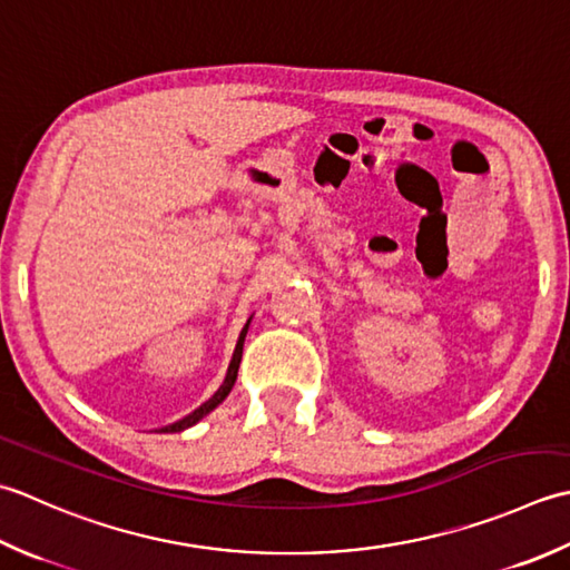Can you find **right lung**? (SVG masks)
Returning a JSON list of instances; mask_svg holds the SVG:
<instances>
[{
	"label": "right lung",
	"mask_w": 570,
	"mask_h": 570,
	"mask_svg": "<svg viewBox=\"0 0 570 570\" xmlns=\"http://www.w3.org/2000/svg\"><path fill=\"white\" fill-rule=\"evenodd\" d=\"M246 332H248V324H246V327L240 330V336H238V344H236L234 358H230L228 374H226L224 383H220V389H218V391L214 393V396L208 399L206 403H202L199 409H196L194 413H189L187 417H181V421H177V423H171V425H165V428H161V433H179V431H184V428H191L194 423H199L206 413H212V411L216 409V405L228 396L230 389H234V383H236V376H238V364H240V356H243V342H246Z\"/></svg>",
	"instance_id": "right-lung-1"
}]
</instances>
